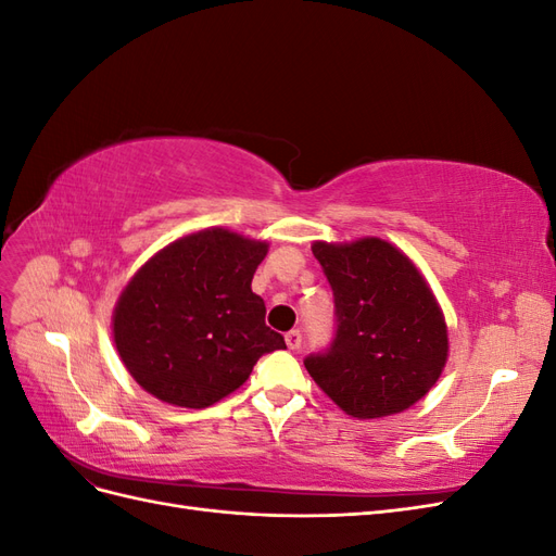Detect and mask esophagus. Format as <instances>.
I'll list each match as a JSON object with an SVG mask.
<instances>
[{
	"label": "esophagus",
	"instance_id": "34e87169",
	"mask_svg": "<svg viewBox=\"0 0 556 556\" xmlns=\"http://www.w3.org/2000/svg\"><path fill=\"white\" fill-rule=\"evenodd\" d=\"M285 343H288L290 350H299L301 348V333L296 329L288 331V333H285Z\"/></svg>",
	"mask_w": 556,
	"mask_h": 556
}]
</instances>
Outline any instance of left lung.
Here are the masks:
<instances>
[{
  "label": "left lung",
  "mask_w": 556,
  "mask_h": 556,
  "mask_svg": "<svg viewBox=\"0 0 556 556\" xmlns=\"http://www.w3.org/2000/svg\"><path fill=\"white\" fill-rule=\"evenodd\" d=\"M331 285L336 333L304 359L311 378L352 417L410 408L441 378L447 325L425 276L399 248L368 237L313 243Z\"/></svg>",
  "instance_id": "1"
}]
</instances>
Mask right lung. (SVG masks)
Listing matches in <instances>:
<instances>
[{
  "label": "right lung",
  "mask_w": 556,
  "mask_h": 556,
  "mask_svg": "<svg viewBox=\"0 0 556 556\" xmlns=\"http://www.w3.org/2000/svg\"><path fill=\"white\" fill-rule=\"evenodd\" d=\"M268 243L211 227L150 257L113 311V341L148 394L180 408H208L237 392L285 339L264 323L252 276Z\"/></svg>",
  "instance_id": "add662e5"
}]
</instances>
